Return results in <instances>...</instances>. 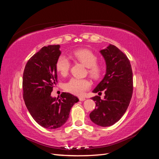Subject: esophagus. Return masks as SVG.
Returning <instances> with one entry per match:
<instances>
[{
	"label": "esophagus",
	"mask_w": 159,
	"mask_h": 159,
	"mask_svg": "<svg viewBox=\"0 0 159 159\" xmlns=\"http://www.w3.org/2000/svg\"><path fill=\"white\" fill-rule=\"evenodd\" d=\"M79 100L80 101H84L85 100V97H79Z\"/></svg>",
	"instance_id": "34e87169"
}]
</instances>
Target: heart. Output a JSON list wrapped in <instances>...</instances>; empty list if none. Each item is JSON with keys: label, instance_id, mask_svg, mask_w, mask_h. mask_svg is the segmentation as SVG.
<instances>
[{"label": "heart", "instance_id": "heart-1", "mask_svg": "<svg viewBox=\"0 0 159 159\" xmlns=\"http://www.w3.org/2000/svg\"><path fill=\"white\" fill-rule=\"evenodd\" d=\"M74 60L80 62L87 67V72L94 80L99 79L102 75L103 66L98 63V57L88 49H78L72 53ZM71 63L66 56L61 55L56 61V70L61 75L66 76L69 72ZM90 81L87 79H79L72 78L64 85V88L71 93L76 96H83L91 87Z\"/></svg>", "mask_w": 159, "mask_h": 159}]
</instances>
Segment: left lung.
Listing matches in <instances>:
<instances>
[{"mask_svg": "<svg viewBox=\"0 0 159 159\" xmlns=\"http://www.w3.org/2000/svg\"><path fill=\"white\" fill-rule=\"evenodd\" d=\"M100 52L106 62V74L93 90L105 96L102 100L96 96V109L89 117L94 124L102 127L112 126L119 121L129 105L133 90V71L129 59L116 46L109 44Z\"/></svg>", "mask_w": 159, "mask_h": 159, "instance_id": "obj_1", "label": "left lung"}]
</instances>
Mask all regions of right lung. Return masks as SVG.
<instances>
[{"mask_svg": "<svg viewBox=\"0 0 159 159\" xmlns=\"http://www.w3.org/2000/svg\"><path fill=\"white\" fill-rule=\"evenodd\" d=\"M59 45L43 46L26 64L23 73V98L33 119L48 129L62 126L69 117L71 108L79 102L75 96L63 92L51 96L57 83L56 61L60 56Z\"/></svg>", "mask_w": 159, "mask_h": 159, "instance_id": "right-lung-1", "label": "right lung"}]
</instances>
